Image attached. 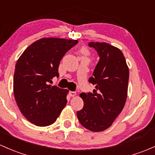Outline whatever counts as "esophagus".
I'll use <instances>...</instances> for the list:
<instances>
[{
    "instance_id": "obj_1",
    "label": "esophagus",
    "mask_w": 155,
    "mask_h": 155,
    "mask_svg": "<svg viewBox=\"0 0 155 155\" xmlns=\"http://www.w3.org/2000/svg\"><path fill=\"white\" fill-rule=\"evenodd\" d=\"M69 95L71 97H74V96H76V92H74V91H70Z\"/></svg>"
}]
</instances>
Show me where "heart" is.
<instances>
[{
  "label": "heart",
  "mask_w": 155,
  "mask_h": 155,
  "mask_svg": "<svg viewBox=\"0 0 155 155\" xmlns=\"http://www.w3.org/2000/svg\"><path fill=\"white\" fill-rule=\"evenodd\" d=\"M83 52H84V53H85V51H83Z\"/></svg>",
  "instance_id": "b5f03b06"
}]
</instances>
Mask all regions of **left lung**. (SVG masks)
<instances>
[{
  "instance_id": "8db88e82",
  "label": "left lung",
  "mask_w": 155,
  "mask_h": 155,
  "mask_svg": "<svg viewBox=\"0 0 155 155\" xmlns=\"http://www.w3.org/2000/svg\"><path fill=\"white\" fill-rule=\"evenodd\" d=\"M100 59L89 81L96 84L93 93H82V110L77 112L79 122L92 132L109 128L124 107L127 98L129 68L124 56L118 48L107 42L89 43Z\"/></svg>"
}]
</instances>
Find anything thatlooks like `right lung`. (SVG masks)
Wrapping results in <instances>:
<instances>
[{"mask_svg":"<svg viewBox=\"0 0 155 155\" xmlns=\"http://www.w3.org/2000/svg\"><path fill=\"white\" fill-rule=\"evenodd\" d=\"M77 40L45 37L27 48L15 64L14 95L21 113L38 127L56 121L67 104L68 91L48 82L59 76L58 68L65 53Z\"/></svg>","mask_w":155,"mask_h":155,"instance_id":"obj_1","label":"right lung"}]
</instances>
